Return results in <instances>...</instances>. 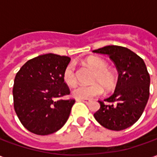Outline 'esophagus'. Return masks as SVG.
<instances>
[{"mask_svg":"<svg viewBox=\"0 0 157 157\" xmlns=\"http://www.w3.org/2000/svg\"><path fill=\"white\" fill-rule=\"evenodd\" d=\"M77 101H79V102H85V103H89V102H91V100H88V99H77Z\"/></svg>","mask_w":157,"mask_h":157,"instance_id":"34e87169","label":"esophagus"}]
</instances>
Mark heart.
<instances>
[{
  "label": "heart",
  "instance_id": "obj_1",
  "mask_svg": "<svg viewBox=\"0 0 157 157\" xmlns=\"http://www.w3.org/2000/svg\"><path fill=\"white\" fill-rule=\"evenodd\" d=\"M86 65L94 71L92 78V85H80L72 91V95L75 98L90 99L102 95L103 88L106 92H111L118 84V76L113 70L109 69L108 63L99 57H90L86 59ZM63 81L68 86L76 84L75 65L73 62L67 64L63 71Z\"/></svg>",
  "mask_w": 157,
  "mask_h": 157
}]
</instances>
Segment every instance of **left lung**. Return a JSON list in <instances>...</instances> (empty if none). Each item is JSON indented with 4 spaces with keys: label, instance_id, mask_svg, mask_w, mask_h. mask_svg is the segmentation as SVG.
Instances as JSON below:
<instances>
[{
    "label": "left lung",
    "instance_id": "obj_1",
    "mask_svg": "<svg viewBox=\"0 0 157 157\" xmlns=\"http://www.w3.org/2000/svg\"><path fill=\"white\" fill-rule=\"evenodd\" d=\"M109 55L118 72L115 92L104 101L94 118L104 128L123 130L137 122L145 110L150 96V75L144 60L124 47L109 45L93 50Z\"/></svg>",
    "mask_w": 157,
    "mask_h": 157
}]
</instances>
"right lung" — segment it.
<instances>
[{"mask_svg": "<svg viewBox=\"0 0 157 157\" xmlns=\"http://www.w3.org/2000/svg\"><path fill=\"white\" fill-rule=\"evenodd\" d=\"M68 56L46 54L31 59L17 73L12 89L14 109L22 124L39 135L53 134L68 119L75 99L63 81Z\"/></svg>", "mask_w": 157, "mask_h": 157, "instance_id": "obj_1", "label": "right lung"}]
</instances>
